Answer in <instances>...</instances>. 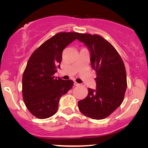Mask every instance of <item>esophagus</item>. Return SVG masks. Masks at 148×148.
I'll list each match as a JSON object with an SVG mask.
<instances>
[{"label":"esophagus","instance_id":"34e87169","mask_svg":"<svg viewBox=\"0 0 148 148\" xmlns=\"http://www.w3.org/2000/svg\"><path fill=\"white\" fill-rule=\"evenodd\" d=\"M74 85H75V86H79V84H78V83H77L76 82H74Z\"/></svg>","mask_w":148,"mask_h":148}]
</instances>
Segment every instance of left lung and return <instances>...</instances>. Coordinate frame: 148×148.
Segmentation results:
<instances>
[{
	"label": "left lung",
	"mask_w": 148,
	"mask_h": 148,
	"mask_svg": "<svg viewBox=\"0 0 148 148\" xmlns=\"http://www.w3.org/2000/svg\"><path fill=\"white\" fill-rule=\"evenodd\" d=\"M79 41L90 52V62L96 72V89L88 88V95L78 102L80 112L100 120L112 114L124 100L127 75L122 58L111 44L98 35L81 34Z\"/></svg>",
	"instance_id": "8db88e82"
}]
</instances>
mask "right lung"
Instances as JSON below:
<instances>
[{"mask_svg": "<svg viewBox=\"0 0 148 148\" xmlns=\"http://www.w3.org/2000/svg\"><path fill=\"white\" fill-rule=\"evenodd\" d=\"M81 34L60 32L42 44L28 60L22 78V92L27 108L38 119L52 116L62 96L72 88V80L56 79L62 52Z\"/></svg>", "mask_w": 148, "mask_h": 148, "instance_id": "obj_1", "label": "right lung"}]
</instances>
